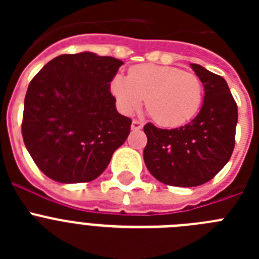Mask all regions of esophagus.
I'll return each instance as SVG.
<instances>
[{"instance_id": "obj_1", "label": "esophagus", "mask_w": 259, "mask_h": 259, "mask_svg": "<svg viewBox=\"0 0 259 259\" xmlns=\"http://www.w3.org/2000/svg\"><path fill=\"white\" fill-rule=\"evenodd\" d=\"M143 123L139 122V120H132V124H131V128L132 131H140L141 128H143Z\"/></svg>"}]
</instances>
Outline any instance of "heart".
I'll return each instance as SVG.
<instances>
[{
  "label": "heart",
  "mask_w": 259,
  "mask_h": 259,
  "mask_svg": "<svg viewBox=\"0 0 259 259\" xmlns=\"http://www.w3.org/2000/svg\"><path fill=\"white\" fill-rule=\"evenodd\" d=\"M111 92L123 113L132 114L146 98V110L155 123L175 128L198 113L203 98L200 77L175 66L139 65L128 76L116 75Z\"/></svg>",
  "instance_id": "b5f03b06"
}]
</instances>
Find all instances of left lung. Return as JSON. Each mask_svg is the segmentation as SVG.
Instances as JSON below:
<instances>
[{"instance_id": "obj_1", "label": "left lung", "mask_w": 259, "mask_h": 259, "mask_svg": "<svg viewBox=\"0 0 259 259\" xmlns=\"http://www.w3.org/2000/svg\"><path fill=\"white\" fill-rule=\"evenodd\" d=\"M191 67L203 84L200 113L174 130L144 127L148 144L144 162L155 179L174 187H197L226 166L235 148L237 105L222 76L196 63Z\"/></svg>"}]
</instances>
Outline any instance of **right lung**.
<instances>
[{"mask_svg":"<svg viewBox=\"0 0 259 259\" xmlns=\"http://www.w3.org/2000/svg\"><path fill=\"white\" fill-rule=\"evenodd\" d=\"M123 65L95 53L62 54L29 83L24 98V145L48 178L92 182L127 140L132 120L116 111L110 83Z\"/></svg>","mask_w":259,"mask_h":259,"instance_id":"obj_1","label":"right lung"}]
</instances>
